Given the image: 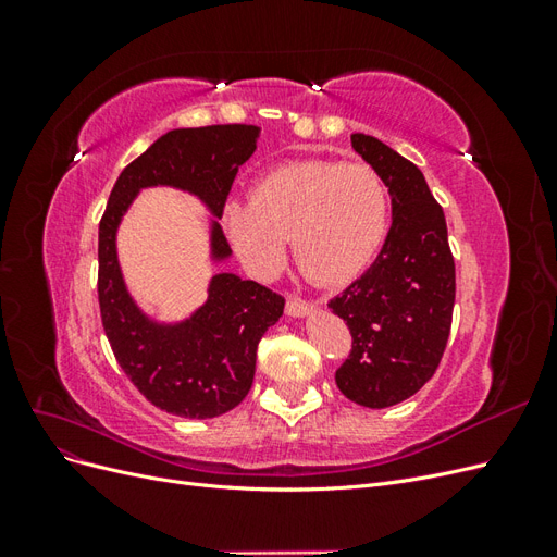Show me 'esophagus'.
<instances>
[{"mask_svg":"<svg viewBox=\"0 0 557 557\" xmlns=\"http://www.w3.org/2000/svg\"><path fill=\"white\" fill-rule=\"evenodd\" d=\"M313 309H318V301H307L297 295H290L288 301H285V311L293 318H301V315H309Z\"/></svg>","mask_w":557,"mask_h":557,"instance_id":"34e87169","label":"esophagus"}]
</instances>
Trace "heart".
<instances>
[{"instance_id":"obj_1","label":"heart","mask_w":557,"mask_h":557,"mask_svg":"<svg viewBox=\"0 0 557 557\" xmlns=\"http://www.w3.org/2000/svg\"><path fill=\"white\" fill-rule=\"evenodd\" d=\"M391 197L374 166L342 160L281 164L258 178L250 201H230L227 237L252 274H272L285 239L301 272L323 285L356 278L374 260Z\"/></svg>"}]
</instances>
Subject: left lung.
<instances>
[{"instance_id": "1", "label": "left lung", "mask_w": 557, "mask_h": 557, "mask_svg": "<svg viewBox=\"0 0 557 557\" xmlns=\"http://www.w3.org/2000/svg\"><path fill=\"white\" fill-rule=\"evenodd\" d=\"M356 153L383 178L393 201V225L374 264L330 299L352 336L336 385L369 409L409 399L442 362L455 305V262L444 209L423 172L391 146L350 134Z\"/></svg>"}]
</instances>
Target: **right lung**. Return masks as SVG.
Masks as SVG:
<instances>
[{
  "label": "right lung",
  "instance_id": "obj_1",
  "mask_svg": "<svg viewBox=\"0 0 557 557\" xmlns=\"http://www.w3.org/2000/svg\"><path fill=\"white\" fill-rule=\"evenodd\" d=\"M258 137L256 125L185 127L162 134L117 176L99 221L97 295L113 356L150 404L181 418H215L248 395L258 344L283 315L285 299L256 281L223 272L211 278L207 301L190 318L158 323L127 293L115 232L141 188L170 185L205 201L213 213L211 258L227 260L232 250L218 218L239 166L256 153Z\"/></svg>",
  "mask_w": 557,
  "mask_h": 557
}]
</instances>
